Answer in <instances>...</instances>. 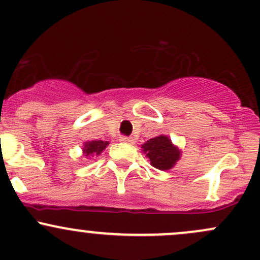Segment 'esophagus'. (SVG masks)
<instances>
[{
	"label": "esophagus",
	"mask_w": 260,
	"mask_h": 260,
	"mask_svg": "<svg viewBox=\"0 0 260 260\" xmlns=\"http://www.w3.org/2000/svg\"><path fill=\"white\" fill-rule=\"evenodd\" d=\"M120 141L125 142V144H134V140L131 138H126V136H121L120 138Z\"/></svg>",
	"instance_id": "obj_1"
}]
</instances>
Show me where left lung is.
<instances>
[{"mask_svg": "<svg viewBox=\"0 0 260 260\" xmlns=\"http://www.w3.org/2000/svg\"><path fill=\"white\" fill-rule=\"evenodd\" d=\"M141 149L150 160L151 166L161 171L171 170L182 155V151L172 144L171 139L166 135H158L150 139L141 145Z\"/></svg>", "mask_w": 260, "mask_h": 260, "instance_id": "left-lung-1", "label": "left lung"}]
</instances>
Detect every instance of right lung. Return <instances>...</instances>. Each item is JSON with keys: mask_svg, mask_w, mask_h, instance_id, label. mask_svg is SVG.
I'll return each mask as SVG.
<instances>
[{"mask_svg": "<svg viewBox=\"0 0 260 260\" xmlns=\"http://www.w3.org/2000/svg\"><path fill=\"white\" fill-rule=\"evenodd\" d=\"M109 145V141H102V140H91L85 141L83 144V156L85 157H94V156H99L100 153L107 149Z\"/></svg>", "mask_w": 260, "mask_h": 260, "instance_id": "right-lung-1", "label": "right lung"}]
</instances>
